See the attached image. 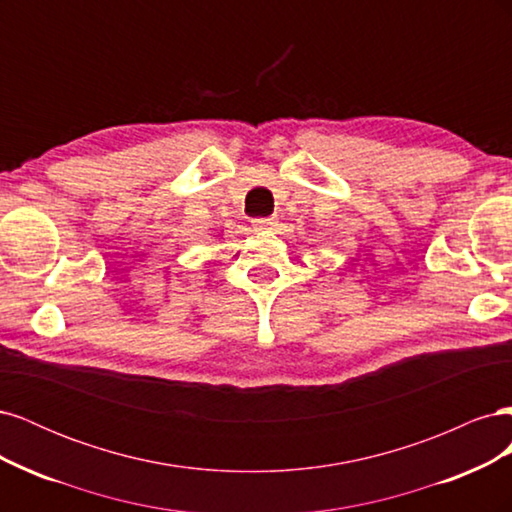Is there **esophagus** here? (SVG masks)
I'll return each instance as SVG.
<instances>
[{"label": "esophagus", "mask_w": 512, "mask_h": 512, "mask_svg": "<svg viewBox=\"0 0 512 512\" xmlns=\"http://www.w3.org/2000/svg\"><path fill=\"white\" fill-rule=\"evenodd\" d=\"M252 224H254V230H271L277 224V220L275 218H260V220H254Z\"/></svg>", "instance_id": "obj_1"}]
</instances>
